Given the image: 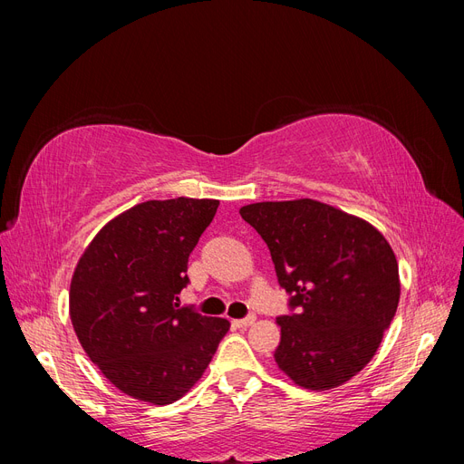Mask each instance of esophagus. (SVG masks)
Listing matches in <instances>:
<instances>
[{
    "mask_svg": "<svg viewBox=\"0 0 464 464\" xmlns=\"http://www.w3.org/2000/svg\"><path fill=\"white\" fill-rule=\"evenodd\" d=\"M254 323H256V315H247V317H244V319H236L234 325H236L237 329H247L249 325H254Z\"/></svg>",
    "mask_w": 464,
    "mask_h": 464,
    "instance_id": "34e87169",
    "label": "esophagus"
}]
</instances>
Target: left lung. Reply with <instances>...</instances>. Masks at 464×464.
I'll use <instances>...</instances> for the list:
<instances>
[{
    "label": "left lung",
    "instance_id": "left-lung-1",
    "mask_svg": "<svg viewBox=\"0 0 464 464\" xmlns=\"http://www.w3.org/2000/svg\"><path fill=\"white\" fill-rule=\"evenodd\" d=\"M271 251L290 315L275 362L294 383L327 391L366 368L395 317L399 265L370 222L314 199L240 208Z\"/></svg>",
    "mask_w": 464,
    "mask_h": 464
}]
</instances>
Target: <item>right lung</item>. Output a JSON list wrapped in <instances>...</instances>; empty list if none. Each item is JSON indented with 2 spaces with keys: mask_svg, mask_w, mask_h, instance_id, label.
<instances>
[{
  "mask_svg": "<svg viewBox=\"0 0 464 464\" xmlns=\"http://www.w3.org/2000/svg\"><path fill=\"white\" fill-rule=\"evenodd\" d=\"M217 199L145 201L111 218L81 256L69 315L110 383L149 404H170L199 382L230 323L181 307L188 259Z\"/></svg>",
  "mask_w": 464,
  "mask_h": 464,
  "instance_id": "add662e5",
  "label": "right lung"
}]
</instances>
